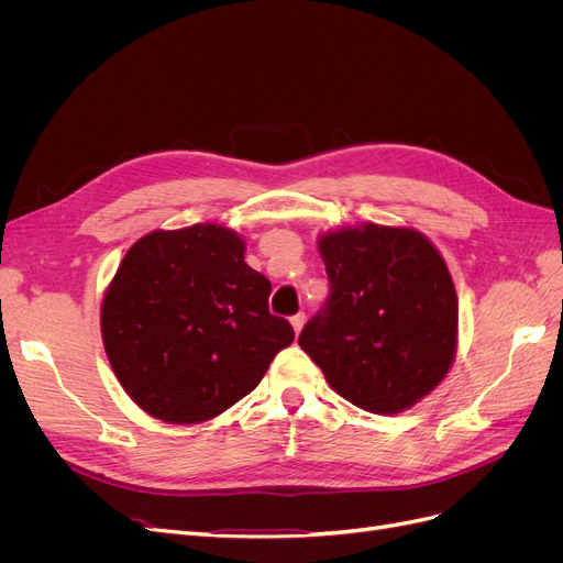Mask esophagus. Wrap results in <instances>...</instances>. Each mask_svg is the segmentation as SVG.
<instances>
[{"label": "esophagus", "mask_w": 563, "mask_h": 563, "mask_svg": "<svg viewBox=\"0 0 563 563\" xmlns=\"http://www.w3.org/2000/svg\"><path fill=\"white\" fill-rule=\"evenodd\" d=\"M302 323H305V314L300 312V314H296V317H291V327H294V331L296 333H300L302 331Z\"/></svg>", "instance_id": "1"}]
</instances>
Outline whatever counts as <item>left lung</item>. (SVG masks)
Masks as SVG:
<instances>
[{
	"label": "left lung",
	"mask_w": 563,
	"mask_h": 563,
	"mask_svg": "<svg viewBox=\"0 0 563 563\" xmlns=\"http://www.w3.org/2000/svg\"><path fill=\"white\" fill-rule=\"evenodd\" d=\"M317 246L331 296L300 347L350 404L408 411L455 360L457 296L444 255L413 228L378 223L323 232Z\"/></svg>",
	"instance_id": "8db88e82"
}]
</instances>
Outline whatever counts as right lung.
<instances>
[{
  "instance_id": "1",
  "label": "right lung",
  "mask_w": 563,
  "mask_h": 563,
  "mask_svg": "<svg viewBox=\"0 0 563 563\" xmlns=\"http://www.w3.org/2000/svg\"><path fill=\"white\" fill-rule=\"evenodd\" d=\"M242 234L216 223L155 230L119 263L100 335L119 385L152 418L197 424L228 411L294 343Z\"/></svg>"
}]
</instances>
